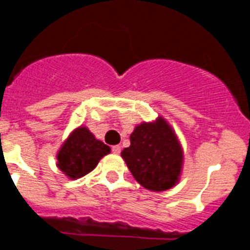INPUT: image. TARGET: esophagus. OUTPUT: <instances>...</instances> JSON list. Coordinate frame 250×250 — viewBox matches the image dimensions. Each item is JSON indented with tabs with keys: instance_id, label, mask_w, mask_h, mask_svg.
<instances>
[{
	"instance_id": "34e87169",
	"label": "esophagus",
	"mask_w": 250,
	"mask_h": 250,
	"mask_svg": "<svg viewBox=\"0 0 250 250\" xmlns=\"http://www.w3.org/2000/svg\"><path fill=\"white\" fill-rule=\"evenodd\" d=\"M112 151L114 154H119V152H121V146H118V145H117V146H113Z\"/></svg>"
}]
</instances>
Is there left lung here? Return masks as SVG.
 Listing matches in <instances>:
<instances>
[{"mask_svg":"<svg viewBox=\"0 0 250 250\" xmlns=\"http://www.w3.org/2000/svg\"><path fill=\"white\" fill-rule=\"evenodd\" d=\"M131 146L122 151L129 171L146 189L161 192L175 186L182 170L183 152L165 119L137 125Z\"/></svg>","mask_w":250,"mask_h":250,"instance_id":"left-lung-1","label":"left lung"}]
</instances>
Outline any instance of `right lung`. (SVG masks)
Segmentation results:
<instances>
[{
  "label": "right lung",
  "instance_id": "1",
  "mask_svg": "<svg viewBox=\"0 0 250 250\" xmlns=\"http://www.w3.org/2000/svg\"><path fill=\"white\" fill-rule=\"evenodd\" d=\"M110 152V147L96 140L85 127H79L67 138L57 155V167L68 178H81L95 169L99 160Z\"/></svg>",
  "mask_w": 250,
  "mask_h": 250
}]
</instances>
